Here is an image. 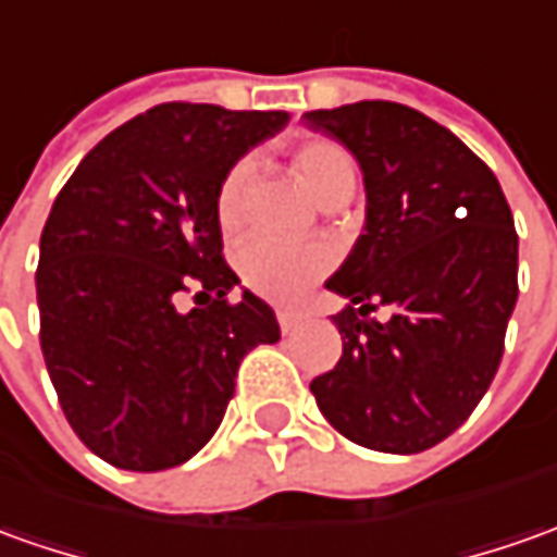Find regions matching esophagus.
<instances>
[{"instance_id":"34e87169","label":"esophagus","mask_w":557,"mask_h":557,"mask_svg":"<svg viewBox=\"0 0 557 557\" xmlns=\"http://www.w3.org/2000/svg\"><path fill=\"white\" fill-rule=\"evenodd\" d=\"M277 323H280V329L289 335V332H295V329H298V323H301V313H298V310H277Z\"/></svg>"}]
</instances>
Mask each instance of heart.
<instances>
[{
	"mask_svg": "<svg viewBox=\"0 0 557 557\" xmlns=\"http://www.w3.org/2000/svg\"><path fill=\"white\" fill-rule=\"evenodd\" d=\"M295 170L313 198L323 200L354 188L357 170L347 149L332 139H308L295 149ZM252 180V161L240 158L222 176L215 191V215L225 231H234L244 219L247 188ZM332 264V252L323 244H286L274 237H247L237 249V268L249 289L274 301H295L313 280H320Z\"/></svg>",
	"mask_w": 557,
	"mask_h": 557,
	"instance_id": "1",
	"label": "heart"
}]
</instances>
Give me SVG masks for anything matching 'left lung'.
<instances>
[{
	"instance_id": "obj_1",
	"label": "left lung",
	"mask_w": 557,
	"mask_h": 557,
	"mask_svg": "<svg viewBox=\"0 0 557 557\" xmlns=\"http://www.w3.org/2000/svg\"><path fill=\"white\" fill-rule=\"evenodd\" d=\"M301 121L357 158L366 228L326 280L347 298L342 359L310 381L362 448L418 454L448 438L491 387L518 298V234L497 176L423 112L359 100ZM377 300L387 324L368 317Z\"/></svg>"
}]
</instances>
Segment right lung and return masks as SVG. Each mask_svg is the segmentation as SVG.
Wrapping results in <instances>:
<instances>
[{
    "label": "right lung",
    "instance_id": "add662e5",
    "mask_svg": "<svg viewBox=\"0 0 557 557\" xmlns=\"http://www.w3.org/2000/svg\"><path fill=\"white\" fill-rule=\"evenodd\" d=\"M289 112L161 103L115 127L57 195L39 240L41 354L60 408L106 463H185L225 418L237 366L277 317L222 259L215 191ZM200 288L199 308L178 310Z\"/></svg>",
    "mask_w": 557,
    "mask_h": 557
}]
</instances>
